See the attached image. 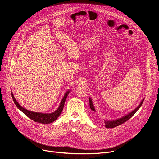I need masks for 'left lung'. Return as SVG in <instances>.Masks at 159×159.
<instances>
[{"mask_svg": "<svg viewBox=\"0 0 159 159\" xmlns=\"http://www.w3.org/2000/svg\"><path fill=\"white\" fill-rule=\"evenodd\" d=\"M144 101V99H142V101L141 102L140 104L133 110L131 112H130L129 113H128L127 115H125V116L121 117V118H119L118 119H115L114 120H104L105 121V127L107 128H113V127H117L124 122H125L126 121H127L129 119H131L134 114L138 110V109L141 107V106L143 104V102ZM89 105H90V108L91 109L94 111H96L95 110V108L94 107V105H93V102H92V99L89 98Z\"/></svg>", "mask_w": 159, "mask_h": 159, "instance_id": "1", "label": "left lung"}]
</instances>
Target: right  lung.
<instances>
[{
    "label": "right lung",
    "mask_w": 159,
    "mask_h": 159,
    "mask_svg": "<svg viewBox=\"0 0 159 159\" xmlns=\"http://www.w3.org/2000/svg\"><path fill=\"white\" fill-rule=\"evenodd\" d=\"M70 92V90L66 92V93L64 95V97L63 98V99L61 100V102L60 103V105L58 107V108H57L55 111H54L51 113H43L34 112V111H30L28 110H26V109L24 108L23 107H22L17 102V101L16 100L15 98L14 97V95L12 93H11V95H12V99L14 101V103H15L16 106L23 113H25L28 117H29L30 119L35 121V122L47 124H50V123L53 122L54 121H55L57 118L59 117V116H60V114L61 113V112L63 111L64 105H65V102L66 99L67 98V96L68 95Z\"/></svg>",
    "instance_id": "obj_1"
}]
</instances>
